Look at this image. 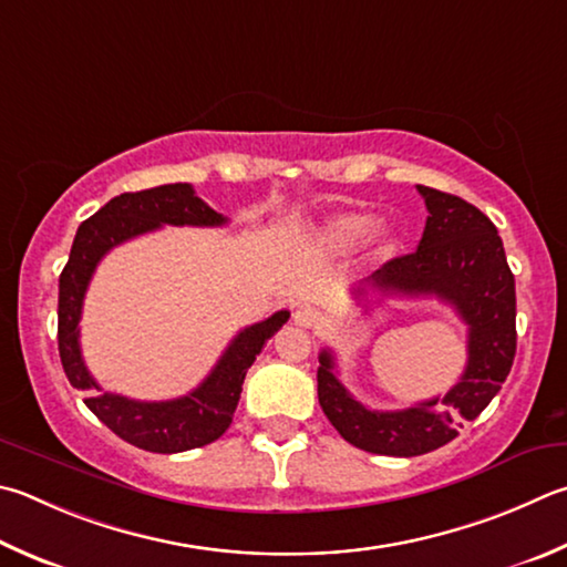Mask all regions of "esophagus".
I'll return each instance as SVG.
<instances>
[{
  "instance_id": "34e87169",
  "label": "esophagus",
  "mask_w": 567,
  "mask_h": 567,
  "mask_svg": "<svg viewBox=\"0 0 567 567\" xmlns=\"http://www.w3.org/2000/svg\"><path fill=\"white\" fill-rule=\"evenodd\" d=\"M295 322L300 324V327H305V329H312V327H319V322H322V315H319L315 307L305 305V307H300V310L295 312Z\"/></svg>"
}]
</instances>
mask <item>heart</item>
Segmentation results:
<instances>
[{"mask_svg":"<svg viewBox=\"0 0 567 567\" xmlns=\"http://www.w3.org/2000/svg\"><path fill=\"white\" fill-rule=\"evenodd\" d=\"M374 230V218L367 213H339L329 218L322 228V240L327 248L332 250H352L359 243H364ZM374 252L389 255L394 250V235L389 230H377L374 238Z\"/></svg>","mask_w":567,"mask_h":567,"instance_id":"b5f03b06","label":"heart"}]
</instances>
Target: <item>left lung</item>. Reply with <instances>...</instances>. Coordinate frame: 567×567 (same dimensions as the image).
I'll list each match as a JSON object with an SVG mask.
<instances>
[{"label":"left lung","instance_id":"1","mask_svg":"<svg viewBox=\"0 0 567 567\" xmlns=\"http://www.w3.org/2000/svg\"><path fill=\"white\" fill-rule=\"evenodd\" d=\"M429 218L416 252L389 260L354 290L384 297H439L468 324V362L444 396L377 411L357 401L334 374V357L319 352L317 396L324 416L349 444L382 456H421L456 439L501 384L516 357V280L501 235L476 205L458 195L416 185ZM367 305V302H364Z\"/></svg>","mask_w":567,"mask_h":567}]
</instances>
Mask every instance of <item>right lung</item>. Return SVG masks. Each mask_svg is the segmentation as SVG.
Segmentation results:
<instances>
[{
  "label": "right lung",
  "instance_id": "1",
  "mask_svg": "<svg viewBox=\"0 0 567 567\" xmlns=\"http://www.w3.org/2000/svg\"><path fill=\"white\" fill-rule=\"evenodd\" d=\"M228 218L215 213L195 195L190 183H171L158 188L121 193L104 208L79 225L69 262L59 277V357L71 386L94 391L86 406L99 421L128 444L153 454H181L220 439L233 424L240 391L255 357L267 339L280 329L290 312L280 310L265 322L245 327L225 349L213 372L190 394L171 401H136L101 391L84 364L79 344V319L96 265L109 250L161 225H198L218 228Z\"/></svg>",
  "mask_w": 567,
  "mask_h": 567
}]
</instances>
